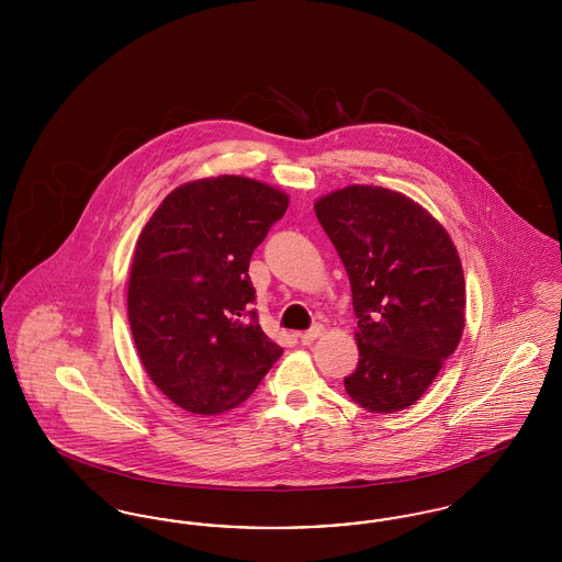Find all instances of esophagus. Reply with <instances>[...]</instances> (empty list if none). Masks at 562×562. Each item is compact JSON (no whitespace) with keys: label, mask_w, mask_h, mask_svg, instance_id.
Returning a JSON list of instances; mask_svg holds the SVG:
<instances>
[{"label":"esophagus","mask_w":562,"mask_h":562,"mask_svg":"<svg viewBox=\"0 0 562 562\" xmlns=\"http://www.w3.org/2000/svg\"><path fill=\"white\" fill-rule=\"evenodd\" d=\"M322 330H324V328H322L321 324H316V326H312L310 330H305V333H299L296 337H299V341H301L303 346H312V344H314V341L321 337Z\"/></svg>","instance_id":"34e87169"}]
</instances>
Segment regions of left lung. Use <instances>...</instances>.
I'll list each match as a JSON object with an SVG mask.
<instances>
[{
    "instance_id": "obj_1",
    "label": "left lung",
    "mask_w": 562,
    "mask_h": 562,
    "mask_svg": "<svg viewBox=\"0 0 562 562\" xmlns=\"http://www.w3.org/2000/svg\"><path fill=\"white\" fill-rule=\"evenodd\" d=\"M351 284L360 360L346 392L371 413L419 401L465 324V282L447 229L392 189L349 186L314 206Z\"/></svg>"
}]
</instances>
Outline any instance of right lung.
I'll return each instance as SVG.
<instances>
[{
    "instance_id": "add662e5",
    "label": "right lung",
    "mask_w": 562,
    "mask_h": 562,
    "mask_svg": "<svg viewBox=\"0 0 562 562\" xmlns=\"http://www.w3.org/2000/svg\"><path fill=\"white\" fill-rule=\"evenodd\" d=\"M286 209L284 191L223 175L170 191L138 236L134 346L161 394L189 413L238 406L282 356L257 322L248 266Z\"/></svg>"
}]
</instances>
